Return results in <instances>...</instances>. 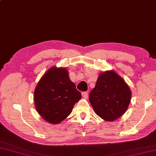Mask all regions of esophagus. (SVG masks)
Segmentation results:
<instances>
[{
	"label": "esophagus",
	"instance_id": "1",
	"mask_svg": "<svg viewBox=\"0 0 156 156\" xmlns=\"http://www.w3.org/2000/svg\"><path fill=\"white\" fill-rule=\"evenodd\" d=\"M82 97L84 98H85V99L88 98V92H82Z\"/></svg>",
	"mask_w": 156,
	"mask_h": 156
}]
</instances>
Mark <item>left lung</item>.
Listing matches in <instances>:
<instances>
[{
	"instance_id": "8db88e82",
	"label": "left lung",
	"mask_w": 156,
	"mask_h": 156,
	"mask_svg": "<svg viewBox=\"0 0 156 156\" xmlns=\"http://www.w3.org/2000/svg\"><path fill=\"white\" fill-rule=\"evenodd\" d=\"M132 92L127 83L114 70L102 72L89 95L95 113L104 120H116L127 110Z\"/></svg>"
}]
</instances>
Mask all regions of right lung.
<instances>
[{"label":"right lung","mask_w":156,"mask_h":156,"mask_svg":"<svg viewBox=\"0 0 156 156\" xmlns=\"http://www.w3.org/2000/svg\"><path fill=\"white\" fill-rule=\"evenodd\" d=\"M66 68L53 66L43 74L36 86L34 102L38 113L47 122L58 124L66 119L81 98Z\"/></svg>","instance_id":"add662e5"}]
</instances>
